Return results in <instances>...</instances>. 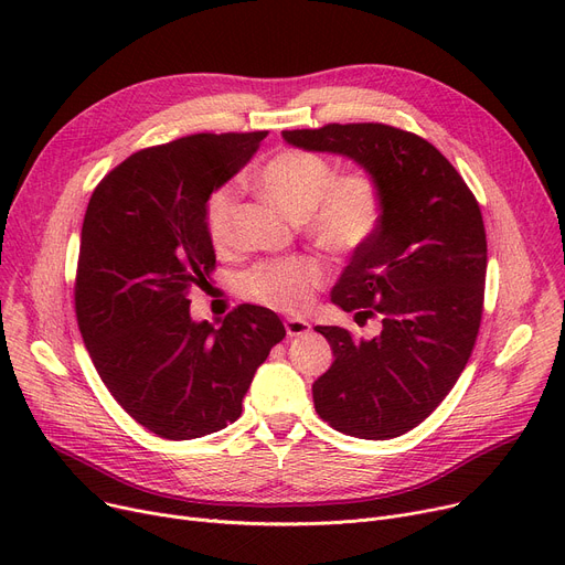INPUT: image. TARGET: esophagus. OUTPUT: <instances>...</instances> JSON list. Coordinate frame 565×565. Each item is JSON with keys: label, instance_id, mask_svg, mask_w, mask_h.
I'll use <instances>...</instances> for the list:
<instances>
[{"label": "esophagus", "instance_id": "obj_1", "mask_svg": "<svg viewBox=\"0 0 565 565\" xmlns=\"http://www.w3.org/2000/svg\"><path fill=\"white\" fill-rule=\"evenodd\" d=\"M286 334L288 337H305L311 332V322L305 318H286Z\"/></svg>", "mask_w": 565, "mask_h": 565}]
</instances>
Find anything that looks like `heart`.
Masks as SVG:
<instances>
[{
	"mask_svg": "<svg viewBox=\"0 0 565 565\" xmlns=\"http://www.w3.org/2000/svg\"><path fill=\"white\" fill-rule=\"evenodd\" d=\"M258 188L290 217L302 220L320 247L339 256L366 247L380 226L382 201L373 178H334L332 164L316 153L295 148L277 153L260 169ZM235 205V185H224L207 199L205 226L220 252L233 241ZM322 279L324 270L316 258H288L256 265L241 279V290L260 305L295 313L309 307Z\"/></svg>",
	"mask_w": 565,
	"mask_h": 565,
	"instance_id": "obj_1",
	"label": "heart"
}]
</instances>
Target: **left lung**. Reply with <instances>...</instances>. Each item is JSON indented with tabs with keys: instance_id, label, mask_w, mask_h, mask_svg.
Instances as JSON below:
<instances>
[{
	"instance_id": "1",
	"label": "left lung",
	"mask_w": 565,
	"mask_h": 565,
	"mask_svg": "<svg viewBox=\"0 0 565 565\" xmlns=\"http://www.w3.org/2000/svg\"><path fill=\"white\" fill-rule=\"evenodd\" d=\"M311 153L352 160L377 185L382 215L354 252L332 302L382 330L358 339L318 324L334 362L313 382V405L339 433L392 439L444 401L460 377L483 313L488 245L481 207L454 164L426 139L382 124L284 130Z\"/></svg>"
}]
</instances>
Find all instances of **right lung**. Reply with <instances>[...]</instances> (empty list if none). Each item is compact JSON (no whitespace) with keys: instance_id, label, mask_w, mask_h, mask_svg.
Returning <instances> with one entry per match:
<instances>
[{"instance_id":"1","label":"right lung","mask_w":565,"mask_h":565,"mask_svg":"<svg viewBox=\"0 0 565 565\" xmlns=\"http://www.w3.org/2000/svg\"><path fill=\"white\" fill-rule=\"evenodd\" d=\"M265 137L192 135L146 148L107 173L86 207L75 284L84 345L118 405L164 439L233 424L256 369L286 337L265 307H237L215 328L196 322L188 300L215 267L207 199Z\"/></svg>"}]
</instances>
